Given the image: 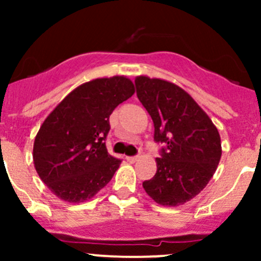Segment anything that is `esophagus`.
<instances>
[{
    "mask_svg": "<svg viewBox=\"0 0 261 261\" xmlns=\"http://www.w3.org/2000/svg\"><path fill=\"white\" fill-rule=\"evenodd\" d=\"M138 159H140V156H138V155H135V156H126V161H128V162H130V163L137 162Z\"/></svg>",
    "mask_w": 261,
    "mask_h": 261,
    "instance_id": "1",
    "label": "esophagus"
}]
</instances>
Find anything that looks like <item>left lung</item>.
<instances>
[{"label":"left lung","instance_id":"1","mask_svg":"<svg viewBox=\"0 0 261 261\" xmlns=\"http://www.w3.org/2000/svg\"><path fill=\"white\" fill-rule=\"evenodd\" d=\"M136 90L154 123V141L165 144L156 158V172L142 183L151 199L177 206L204 190L220 163L218 129L181 87L168 81L140 75Z\"/></svg>","mask_w":261,"mask_h":261}]
</instances>
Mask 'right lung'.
Wrapping results in <instances>:
<instances>
[{
    "mask_svg": "<svg viewBox=\"0 0 261 261\" xmlns=\"http://www.w3.org/2000/svg\"><path fill=\"white\" fill-rule=\"evenodd\" d=\"M133 94L124 75L96 78L68 94L41 124L34 165L59 199L84 202L110 183L121 163L106 147L110 115Z\"/></svg>",
    "mask_w": 261,
    "mask_h": 261,
    "instance_id": "add662e5",
    "label": "right lung"
}]
</instances>
